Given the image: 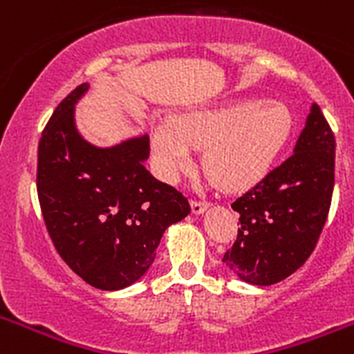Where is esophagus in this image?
Here are the masks:
<instances>
[{
    "label": "esophagus",
    "instance_id": "obj_1",
    "mask_svg": "<svg viewBox=\"0 0 354 354\" xmlns=\"http://www.w3.org/2000/svg\"><path fill=\"white\" fill-rule=\"evenodd\" d=\"M207 207H209V202H205V200H192L193 214H202Z\"/></svg>",
    "mask_w": 354,
    "mask_h": 354
}]
</instances>
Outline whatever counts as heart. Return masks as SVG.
<instances>
[{
  "instance_id": "1",
  "label": "heart",
  "mask_w": 354,
  "mask_h": 354,
  "mask_svg": "<svg viewBox=\"0 0 354 354\" xmlns=\"http://www.w3.org/2000/svg\"><path fill=\"white\" fill-rule=\"evenodd\" d=\"M292 126V115L282 102L245 99L159 124L152 147L167 179L192 167L193 149H204V170L221 187L239 189L270 171L289 142Z\"/></svg>"
}]
</instances>
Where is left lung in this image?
<instances>
[{
  "mask_svg": "<svg viewBox=\"0 0 354 354\" xmlns=\"http://www.w3.org/2000/svg\"><path fill=\"white\" fill-rule=\"evenodd\" d=\"M335 184V136L312 104L294 154L236 198L237 239L223 255L234 274L273 286L310 257L326 223Z\"/></svg>",
  "mask_w": 354,
  "mask_h": 354,
  "instance_id": "8db88e82",
  "label": "left lung"
}]
</instances>
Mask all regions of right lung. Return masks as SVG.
<instances>
[{
  "mask_svg": "<svg viewBox=\"0 0 354 354\" xmlns=\"http://www.w3.org/2000/svg\"><path fill=\"white\" fill-rule=\"evenodd\" d=\"M72 90L42 131L37 193L56 252L86 283L117 290L136 282L156 259L162 232L192 207L174 186L147 170L149 136L99 149L81 138Z\"/></svg>",
  "mask_w": 354,
  "mask_h": 354,
  "instance_id": "right-lung-1",
  "label": "right lung"
}]
</instances>
